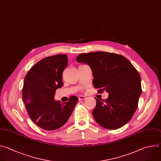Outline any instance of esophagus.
I'll use <instances>...</instances> for the list:
<instances>
[{
  "label": "esophagus",
  "instance_id": "obj_1",
  "mask_svg": "<svg viewBox=\"0 0 161 161\" xmlns=\"http://www.w3.org/2000/svg\"><path fill=\"white\" fill-rule=\"evenodd\" d=\"M78 98H79V100L81 101V100H83L86 99V96H79Z\"/></svg>",
  "mask_w": 161,
  "mask_h": 161
}]
</instances>
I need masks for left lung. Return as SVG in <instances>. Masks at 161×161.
I'll return each mask as SVG.
<instances>
[{
    "mask_svg": "<svg viewBox=\"0 0 161 161\" xmlns=\"http://www.w3.org/2000/svg\"><path fill=\"white\" fill-rule=\"evenodd\" d=\"M92 71V84L98 92H108L107 99L95 98L92 115L98 124L108 130H117L129 122L138 107L142 94L141 77L131 62L115 53L98 51L77 56Z\"/></svg>",
    "mask_w": 161,
    "mask_h": 161,
    "instance_id": "obj_1",
    "label": "left lung"
}]
</instances>
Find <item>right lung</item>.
Masks as SVG:
<instances>
[{
  "instance_id": "obj_1",
  "label": "right lung",
  "mask_w": 161,
  "mask_h": 161,
  "mask_svg": "<svg viewBox=\"0 0 161 161\" xmlns=\"http://www.w3.org/2000/svg\"><path fill=\"white\" fill-rule=\"evenodd\" d=\"M67 65V54L48 56L36 63L25 77L23 101L31 120L43 130L53 131L62 127L78 102L75 96L63 103L54 100L56 90L63 85L62 74Z\"/></svg>"
}]
</instances>
